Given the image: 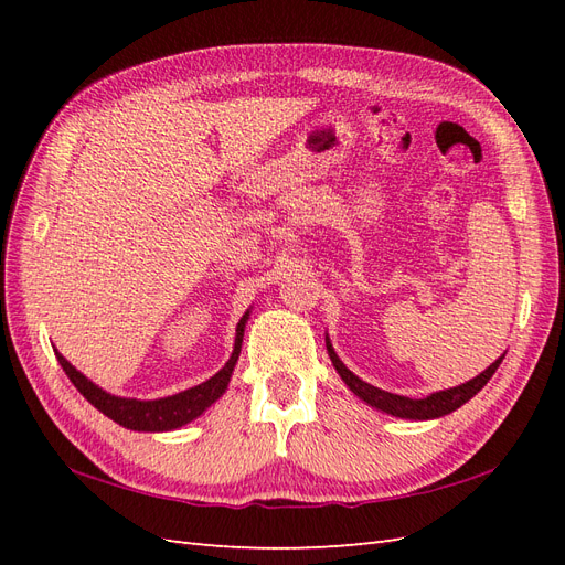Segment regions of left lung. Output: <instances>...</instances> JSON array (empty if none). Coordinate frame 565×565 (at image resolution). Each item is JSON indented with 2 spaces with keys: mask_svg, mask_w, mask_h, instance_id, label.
Segmentation results:
<instances>
[{
  "mask_svg": "<svg viewBox=\"0 0 565 565\" xmlns=\"http://www.w3.org/2000/svg\"><path fill=\"white\" fill-rule=\"evenodd\" d=\"M324 344H328L330 361H332L334 370L339 372V377L344 380V384L355 393L358 398L365 401L372 407L382 409V413H386V415L401 417V419H438L443 415L455 413L457 407H461L467 401H471L476 393L490 382L494 370L500 367L502 358H504V355H500L498 361H494L488 370H483L481 374H478V377L469 380L467 384H459V386H452V388H446V391H436L426 398H405V396H398V393L382 391L377 386L363 382L361 377H355V374L339 361V355L334 353L328 337H324Z\"/></svg>",
  "mask_w": 565,
  "mask_h": 565,
  "instance_id": "8db88e82",
  "label": "left lung"
}]
</instances>
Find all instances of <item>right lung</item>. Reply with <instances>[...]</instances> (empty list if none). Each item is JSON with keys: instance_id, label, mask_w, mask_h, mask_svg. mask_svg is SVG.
Listing matches in <instances>:
<instances>
[{"instance_id": "obj_1", "label": "right lung", "mask_w": 565, "mask_h": 565, "mask_svg": "<svg viewBox=\"0 0 565 565\" xmlns=\"http://www.w3.org/2000/svg\"><path fill=\"white\" fill-rule=\"evenodd\" d=\"M247 318H249V311L241 318V322H237L235 347L228 363L221 367L214 377L193 388H185L181 393H174V396L158 398V401H136V398L113 396V393L98 388L92 380L84 377V374L67 363L58 351H56V358L82 396L87 398L96 409H100L106 417L117 422L119 426H125V429H131V431H172L188 422L198 419L204 409L224 396V391L228 388V382H231L233 367L237 363V358H241Z\"/></svg>"}]
</instances>
